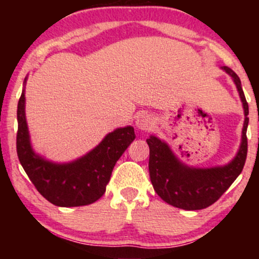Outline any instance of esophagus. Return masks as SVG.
<instances>
[{
	"instance_id": "34e87169",
	"label": "esophagus",
	"mask_w": 259,
	"mask_h": 259,
	"mask_svg": "<svg viewBox=\"0 0 259 259\" xmlns=\"http://www.w3.org/2000/svg\"><path fill=\"white\" fill-rule=\"evenodd\" d=\"M135 125L138 126L140 130H142V132H148V130L152 129L154 125V120L152 115L145 114V113L138 115V118H136L135 120Z\"/></svg>"
}]
</instances>
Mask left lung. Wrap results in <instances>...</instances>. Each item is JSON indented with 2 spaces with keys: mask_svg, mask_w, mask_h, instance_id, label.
<instances>
[{
  "mask_svg": "<svg viewBox=\"0 0 259 259\" xmlns=\"http://www.w3.org/2000/svg\"><path fill=\"white\" fill-rule=\"evenodd\" d=\"M223 69L233 78L245 113L241 145L231 162L212 168L189 167L178 159L164 141L156 136H150L146 140L150 147L148 170L154 191L168 204L181 209L197 210L209 207L230 187L245 165L247 156L246 132L248 125V103L236 73L229 67H223Z\"/></svg>",
  "mask_w": 259,
  "mask_h": 259,
  "instance_id": "1",
  "label": "left lung"
}]
</instances>
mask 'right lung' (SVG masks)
I'll return each mask as SVG.
<instances>
[{"label":"right lung","instance_id":"add662e5","mask_svg":"<svg viewBox=\"0 0 259 259\" xmlns=\"http://www.w3.org/2000/svg\"><path fill=\"white\" fill-rule=\"evenodd\" d=\"M17 119L20 164L37 191L58 207L86 206L102 197L115 163L135 139L133 126L118 127L85 156L69 163H53L31 147L25 118V90L18 102Z\"/></svg>","mask_w":259,"mask_h":259}]
</instances>
